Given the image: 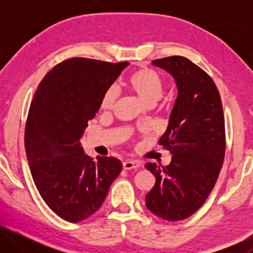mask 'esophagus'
I'll use <instances>...</instances> for the list:
<instances>
[{"label":"esophagus","instance_id":"esophagus-1","mask_svg":"<svg viewBox=\"0 0 253 253\" xmlns=\"http://www.w3.org/2000/svg\"><path fill=\"white\" fill-rule=\"evenodd\" d=\"M140 166V163L138 161H134V160H127L123 163V168L124 169H138Z\"/></svg>","mask_w":253,"mask_h":253}]
</instances>
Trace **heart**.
Masks as SVG:
<instances>
[{
  "instance_id": "1",
  "label": "heart",
  "mask_w": 253,
  "mask_h": 253,
  "mask_svg": "<svg viewBox=\"0 0 253 253\" xmlns=\"http://www.w3.org/2000/svg\"><path fill=\"white\" fill-rule=\"evenodd\" d=\"M128 85L145 105L156 104L164 91V80L152 69H142L132 74L128 79ZM118 98V90L115 85L107 89L101 99L100 107L104 110L114 108Z\"/></svg>"
}]
</instances>
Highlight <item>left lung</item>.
Masks as SVG:
<instances>
[{
    "mask_svg": "<svg viewBox=\"0 0 253 253\" xmlns=\"http://www.w3.org/2000/svg\"><path fill=\"white\" fill-rule=\"evenodd\" d=\"M152 65L173 77L177 97L158 142L172 160L165 168L145 165L156 178L145 204L158 217L179 221L198 211L215 185L225 153L223 109L211 77L188 59L174 55Z\"/></svg>",
    "mask_w": 253,
    "mask_h": 253,
    "instance_id": "1",
    "label": "left lung"
}]
</instances>
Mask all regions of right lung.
Listing matches in <instances>:
<instances>
[{
  "label": "right lung",
  "instance_id": "add662e5",
  "mask_svg": "<svg viewBox=\"0 0 253 253\" xmlns=\"http://www.w3.org/2000/svg\"><path fill=\"white\" fill-rule=\"evenodd\" d=\"M128 62L72 58L55 66L38 87L25 126V152L34 184L61 219L79 222L101 207L122 172L115 157H96L81 145L88 122Z\"/></svg>",
  "mask_w": 253,
  "mask_h": 253
}]
</instances>
